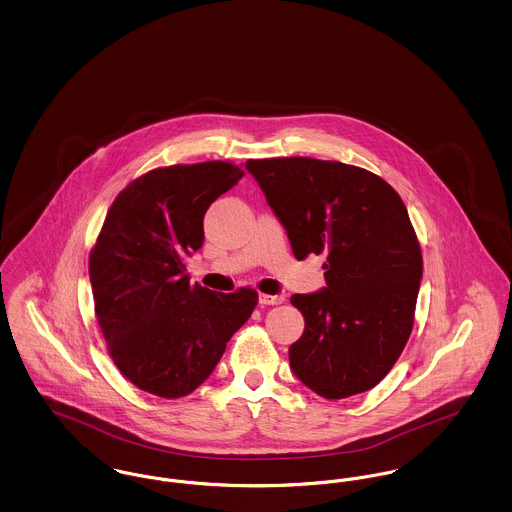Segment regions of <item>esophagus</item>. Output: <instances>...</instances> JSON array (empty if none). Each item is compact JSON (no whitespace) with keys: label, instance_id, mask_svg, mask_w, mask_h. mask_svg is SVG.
Instances as JSON below:
<instances>
[{"label":"esophagus","instance_id":"esophagus-1","mask_svg":"<svg viewBox=\"0 0 512 512\" xmlns=\"http://www.w3.org/2000/svg\"><path fill=\"white\" fill-rule=\"evenodd\" d=\"M284 301L282 295H268V293H261L259 295V303L261 305H280Z\"/></svg>","mask_w":512,"mask_h":512}]
</instances>
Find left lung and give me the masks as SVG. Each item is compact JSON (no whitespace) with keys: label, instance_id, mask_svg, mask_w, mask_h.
I'll list each match as a JSON object with an SVG mask.
<instances>
[{"label":"left lung","instance_id":"1","mask_svg":"<svg viewBox=\"0 0 512 512\" xmlns=\"http://www.w3.org/2000/svg\"><path fill=\"white\" fill-rule=\"evenodd\" d=\"M295 259L324 255L326 288L295 293L305 318L293 374L324 399L374 388L413 330L422 253L407 207L372 172L309 157L249 159Z\"/></svg>","mask_w":512,"mask_h":512}]
</instances>
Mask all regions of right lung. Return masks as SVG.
<instances>
[{
	"label": "right lung",
	"instance_id": "1",
	"mask_svg": "<svg viewBox=\"0 0 512 512\" xmlns=\"http://www.w3.org/2000/svg\"><path fill=\"white\" fill-rule=\"evenodd\" d=\"M244 171L226 161L174 165L130 182L90 253V282L109 355L136 388L176 399L199 388L251 317L257 292L190 284L186 259L203 217Z\"/></svg>",
	"mask_w": 512,
	"mask_h": 512
}]
</instances>
